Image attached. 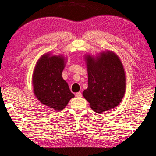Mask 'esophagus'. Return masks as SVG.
<instances>
[{
	"label": "esophagus",
	"instance_id": "1",
	"mask_svg": "<svg viewBox=\"0 0 156 156\" xmlns=\"http://www.w3.org/2000/svg\"><path fill=\"white\" fill-rule=\"evenodd\" d=\"M75 96L77 97V98H80L82 96V94L81 92H77L76 94H75Z\"/></svg>",
	"mask_w": 156,
	"mask_h": 156
}]
</instances>
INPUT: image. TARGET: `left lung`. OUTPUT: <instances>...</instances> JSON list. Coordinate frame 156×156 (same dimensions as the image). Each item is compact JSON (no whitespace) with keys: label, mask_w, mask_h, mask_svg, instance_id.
<instances>
[{"label":"left lung","mask_w":156,"mask_h":156,"mask_svg":"<svg viewBox=\"0 0 156 156\" xmlns=\"http://www.w3.org/2000/svg\"><path fill=\"white\" fill-rule=\"evenodd\" d=\"M88 72V88L83 95L98 113L119 105L126 92V74L115 52L101 51L98 55H84Z\"/></svg>","instance_id":"left-lung-1"}]
</instances>
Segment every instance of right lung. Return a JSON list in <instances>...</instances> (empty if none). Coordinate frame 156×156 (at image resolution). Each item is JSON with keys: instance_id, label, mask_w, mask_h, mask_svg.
<instances>
[{"instance_id": "add662e5", "label": "right lung", "mask_w": 156, "mask_h": 156, "mask_svg": "<svg viewBox=\"0 0 156 156\" xmlns=\"http://www.w3.org/2000/svg\"><path fill=\"white\" fill-rule=\"evenodd\" d=\"M67 58L48 52L37 60L32 81L34 96L41 103L55 111H62L75 96L62 77Z\"/></svg>"}]
</instances>
